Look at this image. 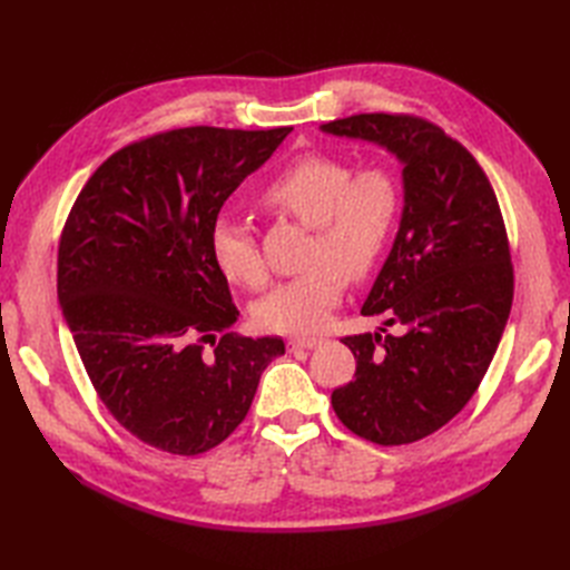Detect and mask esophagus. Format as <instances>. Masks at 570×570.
Wrapping results in <instances>:
<instances>
[{"instance_id":"esophagus-1","label":"esophagus","mask_w":570,"mask_h":570,"mask_svg":"<svg viewBox=\"0 0 570 570\" xmlns=\"http://www.w3.org/2000/svg\"><path fill=\"white\" fill-rule=\"evenodd\" d=\"M321 340L318 337H289L287 340V350L295 352V350H314L318 347Z\"/></svg>"}]
</instances>
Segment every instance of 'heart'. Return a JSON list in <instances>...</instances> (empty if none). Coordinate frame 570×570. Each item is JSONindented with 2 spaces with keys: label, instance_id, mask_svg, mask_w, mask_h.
Listing matches in <instances>:
<instances>
[{
  "label": "heart",
  "instance_id": "b5f03b06",
  "mask_svg": "<svg viewBox=\"0 0 570 570\" xmlns=\"http://www.w3.org/2000/svg\"><path fill=\"white\" fill-rule=\"evenodd\" d=\"M281 212L314 228L308 268L275 285L256 304L254 318L268 333L314 335L323 331L342 297L344 275L352 281L381 262L400 218V185L383 168L358 170L333 154H299L258 195ZM214 262L228 281L245 287L266 283V266L247 226L218 218L212 230Z\"/></svg>",
  "mask_w": 570,
  "mask_h": 570
}]
</instances>
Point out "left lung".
Returning a JSON list of instances; mask_svg holds the SVG:
<instances>
[{"mask_svg":"<svg viewBox=\"0 0 570 570\" xmlns=\"http://www.w3.org/2000/svg\"><path fill=\"white\" fill-rule=\"evenodd\" d=\"M321 130L381 145L404 166L400 230L361 306L402 333L342 340L356 373L333 409L358 438L416 442L469 404L502 340L513 299L504 218L473 154L430 120L358 114Z\"/></svg>","mask_w":570,"mask_h":570,"instance_id":"obj_1","label":"left lung"}]
</instances>
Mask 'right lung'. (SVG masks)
Wrapping results in <instances>:
<instances>
[{"label":"right lung","mask_w":570,"mask_h":570,"mask_svg":"<svg viewBox=\"0 0 570 570\" xmlns=\"http://www.w3.org/2000/svg\"><path fill=\"white\" fill-rule=\"evenodd\" d=\"M289 130L195 126L145 137L95 170L66 218L63 321L101 404L161 452L214 450L245 421L264 368L285 354L281 337L230 333L239 312L212 230Z\"/></svg>","instance_id":"obj_1"}]
</instances>
